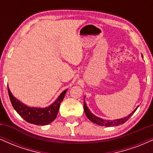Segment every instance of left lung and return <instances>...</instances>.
<instances>
[{"label":"left lung","mask_w":153,"mask_h":153,"mask_svg":"<svg viewBox=\"0 0 153 153\" xmlns=\"http://www.w3.org/2000/svg\"><path fill=\"white\" fill-rule=\"evenodd\" d=\"M83 106H84V111H85V115H86V117H88V119L89 120L91 121L92 122L95 123V124H98V125L105 126V127H115V126H118V125H120V124H124V122H127L128 119L130 118L131 116L134 113L135 111H136L137 108L139 107L138 106L132 112H131L130 114L128 116V117H124V118L119 119H114V120H106V119H103L101 118H99V117L95 116L94 114L91 113V111L89 110V108H88L86 106V103L85 102V100H84Z\"/></svg>","instance_id":"8db88e82"}]
</instances>
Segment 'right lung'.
<instances>
[{
	"mask_svg": "<svg viewBox=\"0 0 153 153\" xmlns=\"http://www.w3.org/2000/svg\"><path fill=\"white\" fill-rule=\"evenodd\" d=\"M67 91L68 89L61 93L57 100L50 106L45 108H37V107H29L24 104L18 99H16L8 88V95L13 108L24 120L30 124H36V125H47L53 122L56 119L60 103L65 98Z\"/></svg>",
	"mask_w": 153,
	"mask_h": 153,
	"instance_id": "1",
	"label": "right lung"
}]
</instances>
